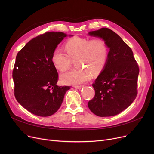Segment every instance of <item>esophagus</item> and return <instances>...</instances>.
<instances>
[{
    "mask_svg": "<svg viewBox=\"0 0 154 154\" xmlns=\"http://www.w3.org/2000/svg\"><path fill=\"white\" fill-rule=\"evenodd\" d=\"M74 87L78 88V89H81V88L84 87V85H75Z\"/></svg>",
    "mask_w": 154,
    "mask_h": 154,
    "instance_id": "1",
    "label": "esophagus"
}]
</instances>
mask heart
Returning a JSON list of instances; mask_svg holds the SVG:
<instances>
[{
	"mask_svg": "<svg viewBox=\"0 0 154 154\" xmlns=\"http://www.w3.org/2000/svg\"><path fill=\"white\" fill-rule=\"evenodd\" d=\"M65 53L56 48L52 55L54 67L60 72L67 70L75 60L78 67L60 76L64 84L77 85L87 82L92 74L99 75L104 69L108 57V48L101 38L89 39L74 37L69 39L64 44Z\"/></svg>",
	"mask_w": 154,
	"mask_h": 154,
	"instance_id": "1",
	"label": "heart"
}]
</instances>
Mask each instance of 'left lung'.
<instances>
[{"label":"left lung","mask_w":154,"mask_h":154,"mask_svg":"<svg viewBox=\"0 0 154 154\" xmlns=\"http://www.w3.org/2000/svg\"><path fill=\"white\" fill-rule=\"evenodd\" d=\"M88 34L102 38L110 51L106 66L92 84L95 94L88 107L97 116L117 115L136 98L138 63L131 48L114 31L102 28Z\"/></svg>","instance_id":"1"}]
</instances>
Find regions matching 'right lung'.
Segmentation results:
<instances>
[{"label":"right lung","instance_id":"1","mask_svg":"<svg viewBox=\"0 0 154 154\" xmlns=\"http://www.w3.org/2000/svg\"><path fill=\"white\" fill-rule=\"evenodd\" d=\"M62 32H47L32 38L16 56L12 71L14 95L26 110L48 117L60 107L70 86H58V72L52 62L56 47L66 37Z\"/></svg>","mask_w":154,"mask_h":154}]
</instances>
